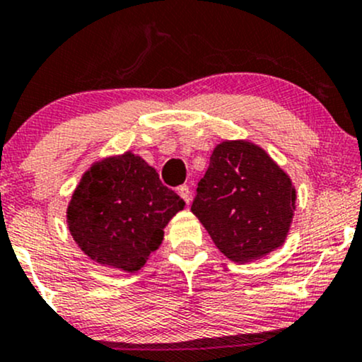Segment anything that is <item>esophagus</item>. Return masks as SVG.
I'll use <instances>...</instances> for the list:
<instances>
[{
	"label": "esophagus",
	"instance_id": "obj_1",
	"mask_svg": "<svg viewBox=\"0 0 362 362\" xmlns=\"http://www.w3.org/2000/svg\"><path fill=\"white\" fill-rule=\"evenodd\" d=\"M178 195H180L182 199H184V201L187 202V204H190V189L187 185H180L178 187Z\"/></svg>",
	"mask_w": 362,
	"mask_h": 362
}]
</instances>
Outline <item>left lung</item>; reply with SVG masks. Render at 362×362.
I'll return each mask as SVG.
<instances>
[{"mask_svg": "<svg viewBox=\"0 0 362 362\" xmlns=\"http://www.w3.org/2000/svg\"><path fill=\"white\" fill-rule=\"evenodd\" d=\"M296 197L291 177L264 148L224 139L199 182L192 213L223 255L247 264L284 245Z\"/></svg>", "mask_w": 362, "mask_h": 362, "instance_id": "left-lung-1", "label": "left lung"}]
</instances>
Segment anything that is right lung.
Here are the masks:
<instances>
[{
    "mask_svg": "<svg viewBox=\"0 0 362 362\" xmlns=\"http://www.w3.org/2000/svg\"><path fill=\"white\" fill-rule=\"evenodd\" d=\"M185 207L139 155L93 161L66 207L74 243L95 264L138 272L163 242L170 219Z\"/></svg>",
    "mask_w": 362,
    "mask_h": 362,
    "instance_id": "obj_1",
    "label": "right lung"
}]
</instances>
